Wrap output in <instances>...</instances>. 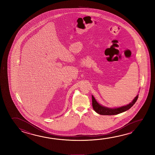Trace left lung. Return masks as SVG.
Here are the masks:
<instances>
[{"label":"left lung","mask_w":155,"mask_h":155,"mask_svg":"<svg viewBox=\"0 0 155 155\" xmlns=\"http://www.w3.org/2000/svg\"><path fill=\"white\" fill-rule=\"evenodd\" d=\"M138 98V94H137V96L135 97V98L133 99L132 102L130 103L129 104H127V105L119 107H116V108H110L107 107H104L99 104L94 98L93 95H92V107L94 110L98 114H102V115H115V114H119L123 112L126 111L130 109L136 102Z\"/></svg>","instance_id":"obj_1"}]
</instances>
